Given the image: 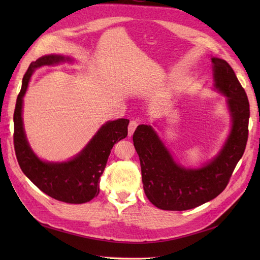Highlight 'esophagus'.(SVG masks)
Segmentation results:
<instances>
[{"mask_svg": "<svg viewBox=\"0 0 260 260\" xmlns=\"http://www.w3.org/2000/svg\"><path fill=\"white\" fill-rule=\"evenodd\" d=\"M137 125H139V123H137L136 120H131V123H129V125H128V136H129V137H131L132 135H133V133L135 132Z\"/></svg>", "mask_w": 260, "mask_h": 260, "instance_id": "obj_1", "label": "esophagus"}]
</instances>
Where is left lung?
Here are the masks:
<instances>
[{"mask_svg":"<svg viewBox=\"0 0 260 260\" xmlns=\"http://www.w3.org/2000/svg\"><path fill=\"white\" fill-rule=\"evenodd\" d=\"M211 63L214 90L227 98L231 118L228 139L217 155L201 168H184L175 162L151 125H140L133 135L144 192L158 209L183 211L218 197L245 152L250 115L246 91L225 60L212 57Z\"/></svg>","mask_w":260,"mask_h":260,"instance_id":"left-lung-1","label":"left lung"}]
</instances>
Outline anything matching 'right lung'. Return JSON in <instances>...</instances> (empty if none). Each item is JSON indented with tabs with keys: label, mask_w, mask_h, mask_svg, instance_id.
I'll return each instance as SVG.
<instances>
[{
	"label": "right lung",
	"mask_w": 260,
	"mask_h": 260,
	"mask_svg": "<svg viewBox=\"0 0 260 260\" xmlns=\"http://www.w3.org/2000/svg\"><path fill=\"white\" fill-rule=\"evenodd\" d=\"M73 62L70 57L47 54L31 62L22 80L14 109V150L22 172L42 192L66 203H85L98 196L99 179L106 168L110 151L116 142L127 136L129 120L119 118L104 124L89 143L76 156L66 162H48L32 151L23 127V97L35 70L43 66Z\"/></svg>",
	"instance_id": "obj_1"
}]
</instances>
